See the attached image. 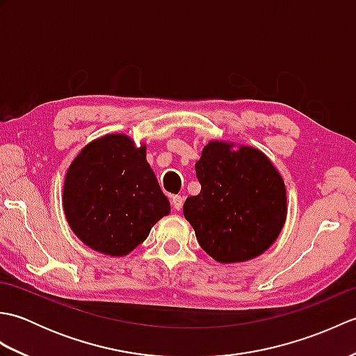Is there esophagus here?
Here are the masks:
<instances>
[{
  "label": "esophagus",
  "mask_w": 356,
  "mask_h": 356,
  "mask_svg": "<svg viewBox=\"0 0 356 356\" xmlns=\"http://www.w3.org/2000/svg\"><path fill=\"white\" fill-rule=\"evenodd\" d=\"M171 203H172L174 209L180 211V208H182V205H184V197H180V195H172Z\"/></svg>",
  "instance_id": "1"
}]
</instances>
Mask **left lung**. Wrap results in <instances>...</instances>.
I'll return each mask as SVG.
<instances>
[{
    "mask_svg": "<svg viewBox=\"0 0 356 356\" xmlns=\"http://www.w3.org/2000/svg\"><path fill=\"white\" fill-rule=\"evenodd\" d=\"M202 185L184 216L203 251L218 263L261 255L282 232L287 199L282 174L260 149L211 140L195 163Z\"/></svg>",
    "mask_w": 356,
    "mask_h": 356,
    "instance_id": "left-lung-1",
    "label": "left lung"
}]
</instances>
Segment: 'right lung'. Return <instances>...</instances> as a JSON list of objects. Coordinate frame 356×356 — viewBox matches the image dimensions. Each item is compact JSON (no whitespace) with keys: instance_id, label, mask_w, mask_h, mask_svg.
<instances>
[{"instance_id":"1","label":"right lung","mask_w":356,"mask_h":356,"mask_svg":"<svg viewBox=\"0 0 356 356\" xmlns=\"http://www.w3.org/2000/svg\"><path fill=\"white\" fill-rule=\"evenodd\" d=\"M63 207L82 243L111 257L130 254L171 209L147 147L127 134L102 136L81 149L65 174Z\"/></svg>"}]
</instances>
